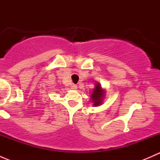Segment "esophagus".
I'll use <instances>...</instances> for the list:
<instances>
[{
    "instance_id": "34e87169",
    "label": "esophagus",
    "mask_w": 160,
    "mask_h": 160,
    "mask_svg": "<svg viewBox=\"0 0 160 160\" xmlns=\"http://www.w3.org/2000/svg\"><path fill=\"white\" fill-rule=\"evenodd\" d=\"M70 88H71V89H72V90H77V86L76 84H73V83H72V84H71Z\"/></svg>"
}]
</instances>
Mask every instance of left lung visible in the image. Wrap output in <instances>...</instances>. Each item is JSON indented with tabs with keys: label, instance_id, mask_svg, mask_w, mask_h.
I'll return each instance as SVG.
<instances>
[{
	"label": "left lung",
	"instance_id": "obj_1",
	"mask_svg": "<svg viewBox=\"0 0 160 160\" xmlns=\"http://www.w3.org/2000/svg\"><path fill=\"white\" fill-rule=\"evenodd\" d=\"M92 101L93 103V106H99L100 104H102L103 99L104 98V91L101 88V86L100 83H97L95 88L92 92L90 95Z\"/></svg>",
	"mask_w": 160,
	"mask_h": 160
}]
</instances>
